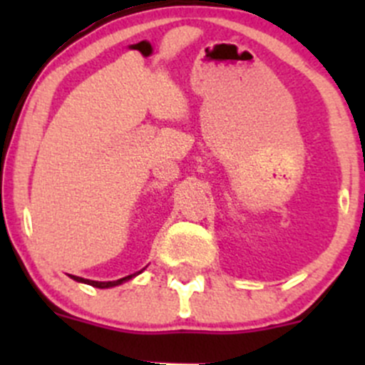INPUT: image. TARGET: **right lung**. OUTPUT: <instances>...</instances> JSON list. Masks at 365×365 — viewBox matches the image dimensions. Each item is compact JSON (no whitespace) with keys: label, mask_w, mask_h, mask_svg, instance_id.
Listing matches in <instances>:
<instances>
[{"label":"right lung","mask_w":365,"mask_h":365,"mask_svg":"<svg viewBox=\"0 0 365 365\" xmlns=\"http://www.w3.org/2000/svg\"><path fill=\"white\" fill-rule=\"evenodd\" d=\"M138 274H141V272H138ZM138 274H132V275H127V277L123 279H118V281H108V282H98V281H90V279H83V277H76V275H70V277L73 279V281H79V282H84V284H90L93 286V288H113V286H118L121 284V282L128 281V279L135 277Z\"/></svg>","instance_id":"1"}]
</instances>
